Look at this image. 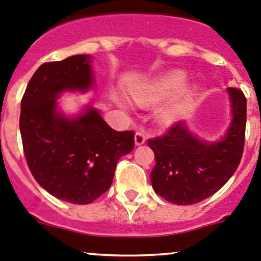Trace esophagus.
Here are the masks:
<instances>
[{
  "instance_id": "esophagus-1",
  "label": "esophagus",
  "mask_w": 261,
  "mask_h": 261,
  "mask_svg": "<svg viewBox=\"0 0 261 261\" xmlns=\"http://www.w3.org/2000/svg\"><path fill=\"white\" fill-rule=\"evenodd\" d=\"M146 140V134L144 131H138L135 134V144L136 145H143Z\"/></svg>"
}]
</instances>
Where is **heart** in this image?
<instances>
[{"instance_id":"1","label":"heart","mask_w":261,"mask_h":261,"mask_svg":"<svg viewBox=\"0 0 261 261\" xmlns=\"http://www.w3.org/2000/svg\"><path fill=\"white\" fill-rule=\"evenodd\" d=\"M187 75L182 71H172L159 79L154 80L145 90L136 94L139 100H155L171 97L185 87Z\"/></svg>"}]
</instances>
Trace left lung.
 I'll list each match as a JSON object with an SVG mask.
<instances>
[{
	"label": "left lung",
	"mask_w": 261,
	"mask_h": 261,
	"mask_svg": "<svg viewBox=\"0 0 261 261\" xmlns=\"http://www.w3.org/2000/svg\"><path fill=\"white\" fill-rule=\"evenodd\" d=\"M232 122L217 143L192 135L184 122H177L164 135L149 139L155 155L150 173L159 196L177 205H191L216 194L236 172L245 145L246 98L237 88H228Z\"/></svg>",
	"instance_id": "1"
}]
</instances>
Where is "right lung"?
<instances>
[{"instance_id":"obj_1","label":"right lung","mask_w":261,"mask_h":261,"mask_svg":"<svg viewBox=\"0 0 261 261\" xmlns=\"http://www.w3.org/2000/svg\"><path fill=\"white\" fill-rule=\"evenodd\" d=\"M90 63L88 55L43 63L28 84L20 112L22 148L35 181L79 205L110 189L118 159L135 146L134 131L113 130L94 108L74 118L57 111L61 93L92 87Z\"/></svg>"}]
</instances>
